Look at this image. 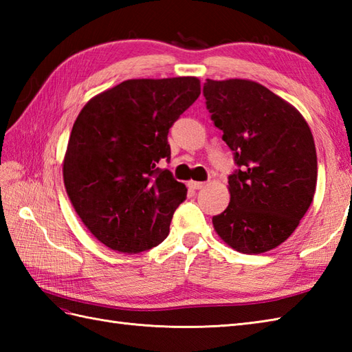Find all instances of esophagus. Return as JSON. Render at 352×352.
<instances>
[{
  "mask_svg": "<svg viewBox=\"0 0 352 352\" xmlns=\"http://www.w3.org/2000/svg\"><path fill=\"white\" fill-rule=\"evenodd\" d=\"M188 186H189L190 189L198 190V189H201V188H204V183H201V182H189Z\"/></svg>",
  "mask_w": 352,
  "mask_h": 352,
  "instance_id": "1",
  "label": "esophagus"
}]
</instances>
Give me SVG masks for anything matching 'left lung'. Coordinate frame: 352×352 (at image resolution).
Returning <instances> with one entry per match:
<instances>
[{
	"label": "left lung",
	"mask_w": 352,
	"mask_h": 352,
	"mask_svg": "<svg viewBox=\"0 0 352 352\" xmlns=\"http://www.w3.org/2000/svg\"><path fill=\"white\" fill-rule=\"evenodd\" d=\"M203 94L237 166L213 227L239 252H266L294 233L315 197L311 131L300 111L256 81L207 80Z\"/></svg>",
	"instance_id": "left-lung-1"
}]
</instances>
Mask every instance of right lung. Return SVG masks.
Segmentation results:
<instances>
[{
  "label": "right lung",
  "instance_id": "1",
  "mask_svg": "<svg viewBox=\"0 0 352 352\" xmlns=\"http://www.w3.org/2000/svg\"><path fill=\"white\" fill-rule=\"evenodd\" d=\"M201 94L199 80H126L94 96L74 122L63 160L71 203L110 250L136 254L162 243L188 189L168 169L169 129Z\"/></svg>",
  "mask_w": 352,
  "mask_h": 352
}]
</instances>
